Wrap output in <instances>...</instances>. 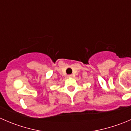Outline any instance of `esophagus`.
Segmentation results:
<instances>
[{"label":"esophagus","mask_w":131,"mask_h":131,"mask_svg":"<svg viewBox=\"0 0 131 131\" xmlns=\"http://www.w3.org/2000/svg\"><path fill=\"white\" fill-rule=\"evenodd\" d=\"M67 77H68V78H72V77H73V75H68V76H67Z\"/></svg>","instance_id":"obj_1"}]
</instances>
